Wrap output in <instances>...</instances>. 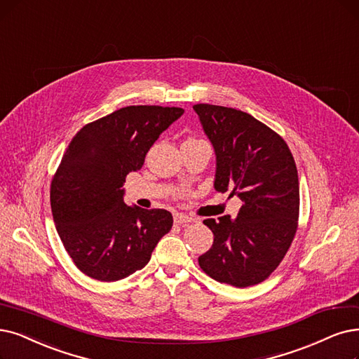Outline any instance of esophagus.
I'll return each instance as SVG.
<instances>
[{
  "label": "esophagus",
  "instance_id": "1",
  "mask_svg": "<svg viewBox=\"0 0 359 359\" xmlns=\"http://www.w3.org/2000/svg\"><path fill=\"white\" fill-rule=\"evenodd\" d=\"M174 221H175V224L182 225V224H189V222H191V221H193V218H191V217H189V215H185V213H175Z\"/></svg>",
  "mask_w": 359,
  "mask_h": 359
}]
</instances>
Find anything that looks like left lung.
Returning a JSON list of instances; mask_svg holds the SVG:
<instances>
[{
  "instance_id": "8db88e82",
  "label": "left lung",
  "mask_w": 359,
  "mask_h": 359,
  "mask_svg": "<svg viewBox=\"0 0 359 359\" xmlns=\"http://www.w3.org/2000/svg\"><path fill=\"white\" fill-rule=\"evenodd\" d=\"M193 109L217 156L215 190L243 202L236 219L225 215L203 221L213 245L198 256V265L219 283L255 285L280 265L296 234L294 159L285 141L249 113L213 104Z\"/></svg>"
}]
</instances>
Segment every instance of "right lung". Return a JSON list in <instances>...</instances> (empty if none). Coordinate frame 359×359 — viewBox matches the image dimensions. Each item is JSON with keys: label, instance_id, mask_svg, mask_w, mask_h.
I'll use <instances>...</instances> for the list:
<instances>
[{"label": "right lung", "instance_id": "1", "mask_svg": "<svg viewBox=\"0 0 359 359\" xmlns=\"http://www.w3.org/2000/svg\"><path fill=\"white\" fill-rule=\"evenodd\" d=\"M180 107L128 106L85 125L72 138L51 182L53 219L75 265L98 281H118L144 268L170 231V212L123 202V184Z\"/></svg>", "mask_w": 359, "mask_h": 359}]
</instances>
